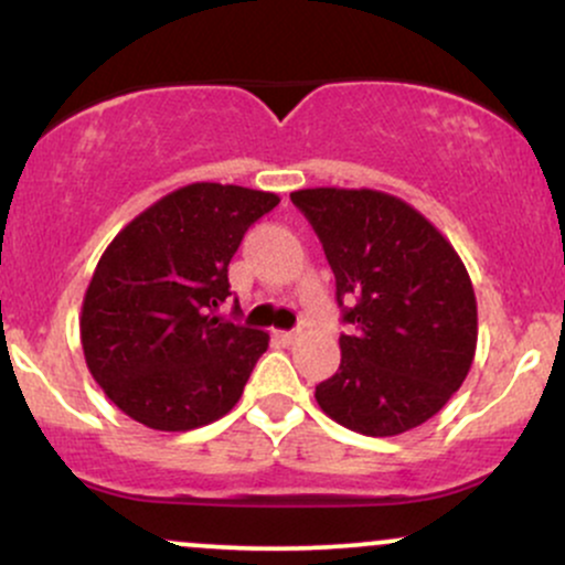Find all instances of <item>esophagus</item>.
Masks as SVG:
<instances>
[{
	"label": "esophagus",
	"mask_w": 565,
	"mask_h": 565,
	"mask_svg": "<svg viewBox=\"0 0 565 565\" xmlns=\"http://www.w3.org/2000/svg\"><path fill=\"white\" fill-rule=\"evenodd\" d=\"M297 337H300V332H276V340L281 342V345H291Z\"/></svg>",
	"instance_id": "34e87169"
}]
</instances>
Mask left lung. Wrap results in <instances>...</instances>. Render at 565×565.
I'll return each instance as SVG.
<instances>
[{
	"label": "left lung",
	"instance_id": "8db88e82",
	"mask_svg": "<svg viewBox=\"0 0 565 565\" xmlns=\"http://www.w3.org/2000/svg\"><path fill=\"white\" fill-rule=\"evenodd\" d=\"M291 201L319 233L337 302L355 300L340 369L316 385L321 412L374 438L427 423L476 359V291L457 249L423 212L372 188H302Z\"/></svg>",
	"mask_w": 565,
	"mask_h": 565
}]
</instances>
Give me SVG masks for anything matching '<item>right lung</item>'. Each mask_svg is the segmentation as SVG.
Masks as SVG:
<instances>
[{
    "instance_id": "add662e5",
    "label": "right lung",
    "mask_w": 565,
    "mask_h": 565,
    "mask_svg": "<svg viewBox=\"0 0 565 565\" xmlns=\"http://www.w3.org/2000/svg\"><path fill=\"white\" fill-rule=\"evenodd\" d=\"M278 204L244 185L191 183L153 201L114 236L84 291L89 374L135 423L185 433L242 398L270 334L225 323L228 263L246 228Z\"/></svg>"
}]
</instances>
